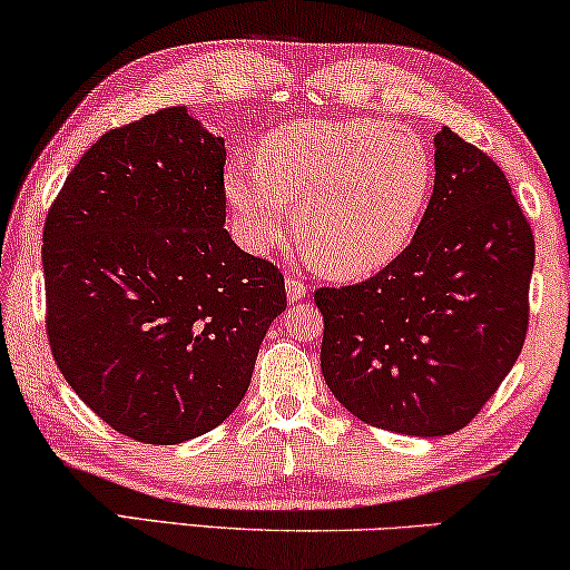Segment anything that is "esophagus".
Wrapping results in <instances>:
<instances>
[{
	"mask_svg": "<svg viewBox=\"0 0 570 570\" xmlns=\"http://www.w3.org/2000/svg\"><path fill=\"white\" fill-rule=\"evenodd\" d=\"M285 291H287V301L298 303V301L306 298L308 283H306V279H301V277H287L285 279Z\"/></svg>",
	"mask_w": 570,
	"mask_h": 570,
	"instance_id": "obj_1",
	"label": "esophagus"
}]
</instances>
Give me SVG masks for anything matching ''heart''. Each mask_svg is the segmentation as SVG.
Instances as JSON below:
<instances>
[{"label": "heart", "mask_w": 570, "mask_h": 570, "mask_svg": "<svg viewBox=\"0 0 570 570\" xmlns=\"http://www.w3.org/2000/svg\"><path fill=\"white\" fill-rule=\"evenodd\" d=\"M433 155L407 127L381 119H311L272 129L256 163L225 168V197L254 254L295 233L318 267L363 277L412 244L431 205Z\"/></svg>", "instance_id": "b5f03b06"}]
</instances>
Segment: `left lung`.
Wrapping results in <instances>:
<instances>
[{"label": "left lung", "mask_w": 570, "mask_h": 570, "mask_svg": "<svg viewBox=\"0 0 570 570\" xmlns=\"http://www.w3.org/2000/svg\"><path fill=\"white\" fill-rule=\"evenodd\" d=\"M412 244L376 277L318 287L322 373L373 428L449 435L478 415L524 347L534 236L503 170L449 127Z\"/></svg>", "instance_id": "obj_1"}]
</instances>
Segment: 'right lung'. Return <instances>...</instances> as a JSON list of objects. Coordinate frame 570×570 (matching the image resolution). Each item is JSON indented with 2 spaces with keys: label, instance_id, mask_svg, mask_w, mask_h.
I'll return each mask as SVG.
<instances>
[{
  "label": "right lung",
  "instance_id": "obj_1",
  "mask_svg": "<svg viewBox=\"0 0 570 570\" xmlns=\"http://www.w3.org/2000/svg\"><path fill=\"white\" fill-rule=\"evenodd\" d=\"M225 139L184 106L106 131L43 225L46 332L114 431L174 446L244 400L285 279L225 230Z\"/></svg>",
  "mask_w": 570,
  "mask_h": 570
}]
</instances>
